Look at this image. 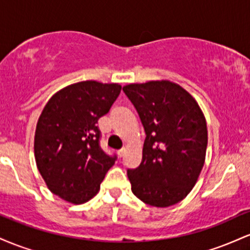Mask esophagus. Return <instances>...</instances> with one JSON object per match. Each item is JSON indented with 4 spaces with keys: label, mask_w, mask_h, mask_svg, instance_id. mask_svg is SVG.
Here are the masks:
<instances>
[{
    "label": "esophagus",
    "mask_w": 250,
    "mask_h": 250,
    "mask_svg": "<svg viewBox=\"0 0 250 250\" xmlns=\"http://www.w3.org/2000/svg\"><path fill=\"white\" fill-rule=\"evenodd\" d=\"M125 149L122 148V149H120L119 151H117V155H119V157H122L123 155H125Z\"/></svg>",
    "instance_id": "obj_1"
}]
</instances>
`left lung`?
<instances>
[{
    "mask_svg": "<svg viewBox=\"0 0 250 250\" xmlns=\"http://www.w3.org/2000/svg\"><path fill=\"white\" fill-rule=\"evenodd\" d=\"M123 91L146 131L141 165L127 171L131 191L153 207L176 205L190 193L205 165L206 117L196 100L168 80L131 83Z\"/></svg>",
    "mask_w": 250,
    "mask_h": 250,
    "instance_id": "8db88e82",
    "label": "left lung"
}]
</instances>
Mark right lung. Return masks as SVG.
Returning <instances> with one entry per match:
<instances>
[{"mask_svg": "<svg viewBox=\"0 0 250 250\" xmlns=\"http://www.w3.org/2000/svg\"><path fill=\"white\" fill-rule=\"evenodd\" d=\"M117 83L82 81L50 97L39 117L34 140L36 166L53 194L82 205L99 193L116 156L100 147L96 123L121 93Z\"/></svg>", "mask_w": 250, "mask_h": 250, "instance_id": "obj_1", "label": "right lung"}]
</instances>
